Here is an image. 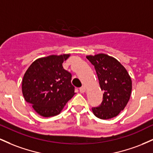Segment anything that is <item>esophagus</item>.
<instances>
[{
  "mask_svg": "<svg viewBox=\"0 0 153 153\" xmlns=\"http://www.w3.org/2000/svg\"><path fill=\"white\" fill-rule=\"evenodd\" d=\"M79 91H80V92L81 93V94H83V93H85V86L80 87V88H79Z\"/></svg>",
  "mask_w": 153,
  "mask_h": 153,
  "instance_id": "34e87169",
  "label": "esophagus"
}]
</instances>
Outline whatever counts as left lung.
<instances>
[{
  "label": "left lung",
  "instance_id": "left-lung-1",
  "mask_svg": "<svg viewBox=\"0 0 153 153\" xmlns=\"http://www.w3.org/2000/svg\"><path fill=\"white\" fill-rule=\"evenodd\" d=\"M94 66L103 101L99 106L93 107L94 115L101 119L117 117L127 106L131 92V80L124 67L117 59L105 54L87 56Z\"/></svg>",
  "mask_w": 153,
  "mask_h": 153
}]
</instances>
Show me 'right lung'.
Here are the masks:
<instances>
[{
	"mask_svg": "<svg viewBox=\"0 0 153 153\" xmlns=\"http://www.w3.org/2000/svg\"><path fill=\"white\" fill-rule=\"evenodd\" d=\"M69 54L50 55L36 59L24 75L22 93L27 103L44 117L59 114L74 96L72 75L62 63Z\"/></svg>",
	"mask_w": 153,
	"mask_h": 153,
	"instance_id": "right-lung-1",
	"label": "right lung"
}]
</instances>
